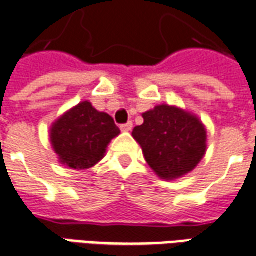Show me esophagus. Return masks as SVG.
<instances>
[{"mask_svg": "<svg viewBox=\"0 0 256 256\" xmlns=\"http://www.w3.org/2000/svg\"><path fill=\"white\" fill-rule=\"evenodd\" d=\"M132 122H128V124H120V130H122V132H132Z\"/></svg>", "mask_w": 256, "mask_h": 256, "instance_id": "1", "label": "esophagus"}]
</instances>
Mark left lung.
<instances>
[{"label":"left lung","mask_w":256,"mask_h":256,"mask_svg":"<svg viewBox=\"0 0 256 256\" xmlns=\"http://www.w3.org/2000/svg\"><path fill=\"white\" fill-rule=\"evenodd\" d=\"M142 116L144 124L134 128L132 136L160 178L177 180L198 166L206 152V128L198 115L158 104Z\"/></svg>","instance_id":"left-lung-1"}]
</instances>
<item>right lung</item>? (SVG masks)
<instances>
[{
    "label": "right lung",
    "mask_w": 256,
    "mask_h": 256,
    "mask_svg": "<svg viewBox=\"0 0 256 256\" xmlns=\"http://www.w3.org/2000/svg\"><path fill=\"white\" fill-rule=\"evenodd\" d=\"M120 130L107 112L84 100L66 111L50 130V145L64 166L84 170L106 156L107 146Z\"/></svg>",
    "instance_id": "add662e5"
}]
</instances>
